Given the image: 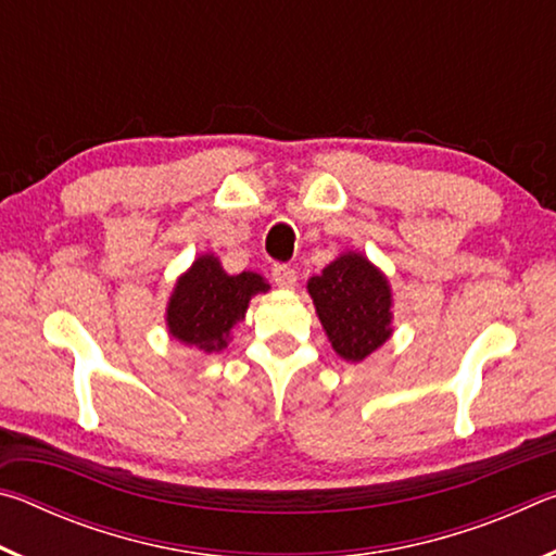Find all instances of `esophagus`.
Returning <instances> with one entry per match:
<instances>
[{"instance_id":"obj_1","label":"esophagus","mask_w":556,"mask_h":556,"mask_svg":"<svg viewBox=\"0 0 556 556\" xmlns=\"http://www.w3.org/2000/svg\"><path fill=\"white\" fill-rule=\"evenodd\" d=\"M271 279H275V285L281 287V289H294L296 269L287 267V265H275V267H271Z\"/></svg>"}]
</instances>
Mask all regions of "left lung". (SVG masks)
<instances>
[{
  "instance_id": "left-lung-1",
  "label": "left lung",
  "mask_w": 556,
  "mask_h": 556,
  "mask_svg": "<svg viewBox=\"0 0 556 556\" xmlns=\"http://www.w3.org/2000/svg\"><path fill=\"white\" fill-rule=\"evenodd\" d=\"M318 321L343 361L361 363L392 336V289L388 277L361 255L345 252L308 279Z\"/></svg>"
}]
</instances>
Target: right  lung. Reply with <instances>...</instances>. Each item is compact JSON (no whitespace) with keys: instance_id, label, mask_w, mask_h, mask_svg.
Listing matches in <instances>:
<instances>
[{"instance_id":"add662e5","label":"right lung","mask_w":556,"mask_h":556,"mask_svg":"<svg viewBox=\"0 0 556 556\" xmlns=\"http://www.w3.org/2000/svg\"><path fill=\"white\" fill-rule=\"evenodd\" d=\"M269 285L255 271L228 275L215 255H201L178 277L166 306V326L176 341L201 353L228 348L232 326L242 321L250 299Z\"/></svg>"}]
</instances>
